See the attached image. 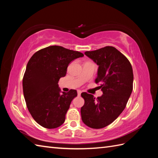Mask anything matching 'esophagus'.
<instances>
[{
	"label": "esophagus",
	"instance_id": "obj_1",
	"mask_svg": "<svg viewBox=\"0 0 158 158\" xmlns=\"http://www.w3.org/2000/svg\"><path fill=\"white\" fill-rule=\"evenodd\" d=\"M81 90H77V94H78V96H80L81 95Z\"/></svg>",
	"mask_w": 158,
	"mask_h": 158
}]
</instances>
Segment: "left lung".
<instances>
[{"label": "left lung", "mask_w": 158, "mask_h": 158, "mask_svg": "<svg viewBox=\"0 0 158 158\" xmlns=\"http://www.w3.org/2000/svg\"><path fill=\"white\" fill-rule=\"evenodd\" d=\"M85 54L99 66L95 82L100 83L103 94L96 98L90 94L81 93L85 100L81 119L91 128L100 129L113 123L126 108L133 89L132 67L126 57L112 46Z\"/></svg>", "instance_id": "left-lung-1"}]
</instances>
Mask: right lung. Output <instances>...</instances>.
<instances>
[{
    "mask_svg": "<svg viewBox=\"0 0 158 158\" xmlns=\"http://www.w3.org/2000/svg\"><path fill=\"white\" fill-rule=\"evenodd\" d=\"M82 53L61 46H49L35 53L26 66L23 92L26 106L36 122L48 129L64 122L76 89L60 94L58 83L66 74L69 63Z\"/></svg>",
    "mask_w": 158,
    "mask_h": 158,
    "instance_id": "obj_1",
    "label": "right lung"
}]
</instances>
